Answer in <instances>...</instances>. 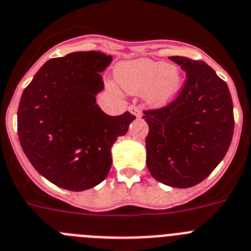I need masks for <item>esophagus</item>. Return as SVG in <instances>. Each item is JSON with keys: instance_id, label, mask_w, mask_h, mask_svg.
Returning <instances> with one entry per match:
<instances>
[{"instance_id": "obj_1", "label": "esophagus", "mask_w": 251, "mask_h": 251, "mask_svg": "<svg viewBox=\"0 0 251 251\" xmlns=\"http://www.w3.org/2000/svg\"><path fill=\"white\" fill-rule=\"evenodd\" d=\"M128 111L132 115H135L136 117L141 116V110H140L137 106H130V107H128Z\"/></svg>"}]
</instances>
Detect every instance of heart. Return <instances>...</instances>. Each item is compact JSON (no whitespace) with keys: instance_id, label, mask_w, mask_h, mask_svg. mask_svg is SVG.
<instances>
[{"instance_id":"b5f03b06","label":"heart","mask_w":251,"mask_h":251,"mask_svg":"<svg viewBox=\"0 0 251 251\" xmlns=\"http://www.w3.org/2000/svg\"><path fill=\"white\" fill-rule=\"evenodd\" d=\"M115 80L128 94H144L146 102L153 107L168 106L182 89V72L179 67L149 58L119 64L115 69Z\"/></svg>"}]
</instances>
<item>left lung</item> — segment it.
Instances as JSON below:
<instances>
[{
  "label": "left lung",
  "instance_id": "1",
  "mask_svg": "<svg viewBox=\"0 0 251 251\" xmlns=\"http://www.w3.org/2000/svg\"><path fill=\"white\" fill-rule=\"evenodd\" d=\"M169 58L184 70L186 81L173 102L144 111L146 165L157 181L185 189L206 179L227 152L234 134L232 100L226 82L204 61Z\"/></svg>",
  "mask_w": 251,
  "mask_h": 251
}]
</instances>
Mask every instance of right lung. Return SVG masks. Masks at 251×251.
<instances>
[{
	"instance_id": "obj_1",
	"label": "right lung",
	"mask_w": 251,
	"mask_h": 251,
	"mask_svg": "<svg viewBox=\"0 0 251 251\" xmlns=\"http://www.w3.org/2000/svg\"><path fill=\"white\" fill-rule=\"evenodd\" d=\"M112 61L99 51L51 58L24 90L17 111L19 140L33 168L62 189L82 191L105 180L111 146L134 115L105 114L96 103L102 72Z\"/></svg>"
}]
</instances>
